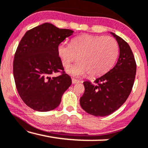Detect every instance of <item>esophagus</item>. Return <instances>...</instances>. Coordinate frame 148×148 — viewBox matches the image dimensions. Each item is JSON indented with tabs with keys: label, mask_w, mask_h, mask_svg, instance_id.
<instances>
[{
	"label": "esophagus",
	"mask_w": 148,
	"mask_h": 148,
	"mask_svg": "<svg viewBox=\"0 0 148 148\" xmlns=\"http://www.w3.org/2000/svg\"><path fill=\"white\" fill-rule=\"evenodd\" d=\"M79 81L77 80L76 79H74V78L72 79V84H77V83H79Z\"/></svg>",
	"instance_id": "esophagus-1"
}]
</instances>
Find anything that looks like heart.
Segmentation results:
<instances>
[{
	"instance_id": "1",
	"label": "heart",
	"mask_w": 148,
	"mask_h": 148,
	"mask_svg": "<svg viewBox=\"0 0 148 148\" xmlns=\"http://www.w3.org/2000/svg\"><path fill=\"white\" fill-rule=\"evenodd\" d=\"M58 54L65 67L77 56L79 61L66 69L71 75L81 77L88 73L90 77H98L114 64L119 54V45L110 36L83 35L73 39L71 44H60Z\"/></svg>"
}]
</instances>
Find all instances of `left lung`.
Segmentation results:
<instances>
[{
	"label": "left lung",
	"instance_id": "8db88e82",
	"mask_svg": "<svg viewBox=\"0 0 148 148\" xmlns=\"http://www.w3.org/2000/svg\"><path fill=\"white\" fill-rule=\"evenodd\" d=\"M110 34L119 46L118 60L112 69L97 78L94 84L84 82L85 92L80 98L82 108L96 116H108L124 104L132 90L136 74V62L130 46L123 38Z\"/></svg>",
	"mask_w": 148,
	"mask_h": 148
}]
</instances>
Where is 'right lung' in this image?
I'll return each mask as SVG.
<instances>
[{
  "mask_svg": "<svg viewBox=\"0 0 148 148\" xmlns=\"http://www.w3.org/2000/svg\"><path fill=\"white\" fill-rule=\"evenodd\" d=\"M73 32L44 23L28 30L20 41L14 56L13 76L22 100L34 110H54L71 85V77L63 71L58 47ZM60 70V76H51Z\"/></svg>",
  "mask_w": 148,
  "mask_h": 148,
  "instance_id": "add662e5",
  "label": "right lung"
}]
</instances>
